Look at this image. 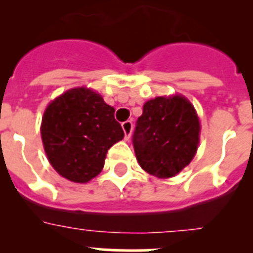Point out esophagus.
I'll return each instance as SVG.
<instances>
[{
  "label": "esophagus",
  "mask_w": 253,
  "mask_h": 253,
  "mask_svg": "<svg viewBox=\"0 0 253 253\" xmlns=\"http://www.w3.org/2000/svg\"><path fill=\"white\" fill-rule=\"evenodd\" d=\"M122 126H123V130H124V134H125V139L128 140L131 135V131H133V123H131L130 120H126V122L123 123Z\"/></svg>",
  "instance_id": "obj_1"
}]
</instances>
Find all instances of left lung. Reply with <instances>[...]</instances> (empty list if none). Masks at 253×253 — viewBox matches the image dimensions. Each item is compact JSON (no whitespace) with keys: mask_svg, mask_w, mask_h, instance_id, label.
Masks as SVG:
<instances>
[{"mask_svg":"<svg viewBox=\"0 0 253 253\" xmlns=\"http://www.w3.org/2000/svg\"><path fill=\"white\" fill-rule=\"evenodd\" d=\"M199 134L198 114L189 100L160 96L143 106L133 134L134 152L149 175L173 177L195 156Z\"/></svg>","mask_w":253,"mask_h":253,"instance_id":"obj_1","label":"left lung"}]
</instances>
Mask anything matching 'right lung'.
Here are the masks:
<instances>
[{
	"label": "right lung",
	"mask_w": 253,
	"mask_h": 253,
	"mask_svg": "<svg viewBox=\"0 0 253 253\" xmlns=\"http://www.w3.org/2000/svg\"><path fill=\"white\" fill-rule=\"evenodd\" d=\"M115 109L95 91L78 87L48 105L42 139L53 169L73 182L84 184L104 167L111 146L124 138Z\"/></svg>",
	"instance_id": "1"
}]
</instances>
